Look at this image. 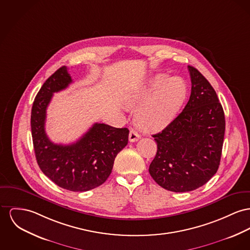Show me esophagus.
I'll return each mask as SVG.
<instances>
[{
  "label": "esophagus",
  "mask_w": 250,
  "mask_h": 250,
  "mask_svg": "<svg viewBox=\"0 0 250 250\" xmlns=\"http://www.w3.org/2000/svg\"><path fill=\"white\" fill-rule=\"evenodd\" d=\"M140 138L139 133H136L134 130H131L130 133H129V140L130 142H135Z\"/></svg>",
  "instance_id": "1"
}]
</instances>
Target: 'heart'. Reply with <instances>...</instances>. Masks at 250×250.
I'll list each match as a JSON object with an SVG mask.
<instances>
[{"mask_svg": "<svg viewBox=\"0 0 250 250\" xmlns=\"http://www.w3.org/2000/svg\"><path fill=\"white\" fill-rule=\"evenodd\" d=\"M186 92L187 87L181 79L156 75L146 85L127 94L124 103L132 109L139 106L134 119L141 130L158 132L173 120Z\"/></svg>", "mask_w": 250, "mask_h": 250, "instance_id": "heart-1", "label": "heart"}]
</instances>
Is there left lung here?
<instances>
[{"label":"left lung","mask_w":250,"mask_h":250,"mask_svg":"<svg viewBox=\"0 0 250 250\" xmlns=\"http://www.w3.org/2000/svg\"><path fill=\"white\" fill-rule=\"evenodd\" d=\"M191 93L183 111L161 133L150 163V176L174 192L191 191L207 183L220 165L226 120L216 92L208 80L188 66Z\"/></svg>","instance_id":"obj_1"}]
</instances>
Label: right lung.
<instances>
[{"label":"right lung","mask_w":250,"mask_h":250,"mask_svg":"<svg viewBox=\"0 0 250 250\" xmlns=\"http://www.w3.org/2000/svg\"><path fill=\"white\" fill-rule=\"evenodd\" d=\"M72 82L67 67L62 66L37 94L31 111L34 150L38 165L51 181L67 190L87 191L107 180L117 153L128 144L129 130L95 123L75 143H53L45 133L46 109L53 94Z\"/></svg>","instance_id":"right-lung-1"}]
</instances>
